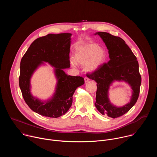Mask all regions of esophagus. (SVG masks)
<instances>
[{
  "mask_svg": "<svg viewBox=\"0 0 157 157\" xmlns=\"http://www.w3.org/2000/svg\"><path fill=\"white\" fill-rule=\"evenodd\" d=\"M89 81V78L88 77H87V76L84 77V81H85V82H87Z\"/></svg>",
  "mask_w": 157,
  "mask_h": 157,
  "instance_id": "esophagus-1",
  "label": "esophagus"
}]
</instances>
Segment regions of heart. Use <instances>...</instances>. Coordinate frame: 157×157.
Returning a JSON list of instances; mask_svg holds the SVG:
<instances>
[{
  "label": "heart",
  "instance_id": "obj_1",
  "mask_svg": "<svg viewBox=\"0 0 157 157\" xmlns=\"http://www.w3.org/2000/svg\"><path fill=\"white\" fill-rule=\"evenodd\" d=\"M75 59H71V63L76 65L85 64V68L88 72H93L98 70L104 63L106 52L100 48L98 44L89 43L78 48L75 52Z\"/></svg>",
  "mask_w": 157,
  "mask_h": 157
}]
</instances>
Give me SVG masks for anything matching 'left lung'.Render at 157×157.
Segmentation results:
<instances>
[{"instance_id": "obj_1", "label": "left lung", "mask_w": 157, "mask_h": 157, "mask_svg": "<svg viewBox=\"0 0 157 157\" xmlns=\"http://www.w3.org/2000/svg\"><path fill=\"white\" fill-rule=\"evenodd\" d=\"M95 35H99L105 43L110 60L87 75L97 82L95 106L98 110L102 115L115 119L127 113L137 101L142 81L139 63L136 56L121 38L102 32ZM114 80L128 82L133 90L130 102L121 108L112 105L108 98L109 86Z\"/></svg>"}]
</instances>
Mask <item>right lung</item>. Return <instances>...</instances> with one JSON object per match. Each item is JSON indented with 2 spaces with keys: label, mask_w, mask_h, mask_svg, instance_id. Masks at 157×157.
<instances>
[{
  "label": "right lung",
  "mask_w": 157,
  "mask_h": 157,
  "mask_svg": "<svg viewBox=\"0 0 157 157\" xmlns=\"http://www.w3.org/2000/svg\"><path fill=\"white\" fill-rule=\"evenodd\" d=\"M71 36V33H64L40 37L31 44L21 59L19 86L22 96L29 107L43 116L57 118L65 114L72 105L76 88L84 84L82 77L70 76L63 71L70 67ZM43 61L55 67L58 79L54 96L44 103L30 93V78Z\"/></svg>",
  "instance_id": "obj_1"
}]
</instances>
